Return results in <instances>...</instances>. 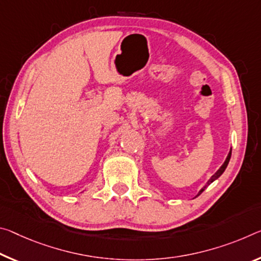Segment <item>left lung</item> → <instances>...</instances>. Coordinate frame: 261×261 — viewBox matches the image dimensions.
<instances>
[{
  "label": "left lung",
  "mask_w": 261,
  "mask_h": 261,
  "mask_svg": "<svg viewBox=\"0 0 261 261\" xmlns=\"http://www.w3.org/2000/svg\"><path fill=\"white\" fill-rule=\"evenodd\" d=\"M230 158H231V150H230V152H229V154H227V156H226V159H225V161H224V164H223L222 165V166H221V168L220 169H218V171L216 172V173H215V174L212 176V177H210V179H209V181H208V182H206V185L204 186V187L203 188H202L201 190H200V192H198V194H197V196L198 195H200V194L202 193V192H203V190L206 188V187H208V186L210 185V184H212V182H214V181L215 180H216V179H218V177H220L222 174H223V172H224L225 171V168H226V166H227V164H229V161H230Z\"/></svg>",
  "instance_id": "left-lung-1"
}]
</instances>
